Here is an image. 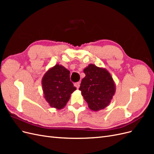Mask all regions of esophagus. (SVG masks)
Returning <instances> with one entry per match:
<instances>
[{
    "mask_svg": "<svg viewBox=\"0 0 154 154\" xmlns=\"http://www.w3.org/2000/svg\"><path fill=\"white\" fill-rule=\"evenodd\" d=\"M74 86H75V87L76 88H78L79 87H80V82L75 83H74Z\"/></svg>",
    "mask_w": 154,
    "mask_h": 154,
    "instance_id": "esophagus-1",
    "label": "esophagus"
}]
</instances>
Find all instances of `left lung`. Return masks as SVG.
<instances>
[{"label":"left lung","mask_w":154,"mask_h":154,"mask_svg":"<svg viewBox=\"0 0 154 154\" xmlns=\"http://www.w3.org/2000/svg\"><path fill=\"white\" fill-rule=\"evenodd\" d=\"M85 76L82 79L79 90L93 111L104 109L113 98L116 84L110 73L105 68L89 64L83 69Z\"/></svg>","instance_id":"obj_1"}]
</instances>
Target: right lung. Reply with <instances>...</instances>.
I'll return each instance as SVG.
<instances>
[{"instance_id": "obj_1", "label": "right lung", "mask_w": 154, "mask_h": 154, "mask_svg": "<svg viewBox=\"0 0 154 154\" xmlns=\"http://www.w3.org/2000/svg\"><path fill=\"white\" fill-rule=\"evenodd\" d=\"M44 97L49 105L58 110L66 106L76 90L70 81V71L58 63L49 68L42 79Z\"/></svg>"}]
</instances>
